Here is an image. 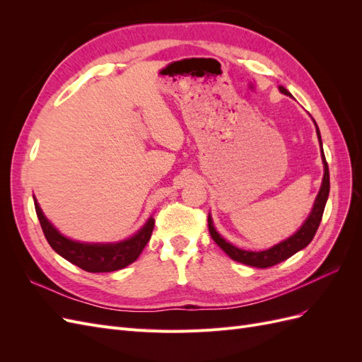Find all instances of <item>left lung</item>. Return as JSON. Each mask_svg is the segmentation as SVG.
I'll return each mask as SVG.
<instances>
[{"instance_id": "left-lung-1", "label": "left lung", "mask_w": 362, "mask_h": 362, "mask_svg": "<svg viewBox=\"0 0 362 362\" xmlns=\"http://www.w3.org/2000/svg\"><path fill=\"white\" fill-rule=\"evenodd\" d=\"M279 90L284 95L291 96L286 87L279 86ZM315 128H317V137H319L320 146H322L320 131H319V127H317V124H315ZM322 158H323V166H325L322 187H320L319 194H317L310 217L306 218L305 223L302 225V228L299 229L298 233L291 235L290 238L284 240V242H281L279 245L267 249V250H261V252L243 250V249H238V247L233 246L231 243H228L226 240H223L221 235H218L217 231L214 229V226H213L211 217L208 216V229H210V235L213 237V240L217 243V246L221 247L231 259L243 262V264H246V266L258 267V269H266V267L275 266V264H278V262L294 255L296 252H299L300 249L308 246L311 243V240L314 238L317 229H319V225H320L322 217H323V211H325V205H326V201H327V196H329V168H327V163H326V158H325V154H323V148H322Z\"/></svg>"}]
</instances>
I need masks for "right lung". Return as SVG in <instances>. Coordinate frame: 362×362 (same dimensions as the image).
I'll use <instances>...</instances> for the list:
<instances>
[{
	"instance_id": "1",
	"label": "right lung",
	"mask_w": 362,
	"mask_h": 362,
	"mask_svg": "<svg viewBox=\"0 0 362 362\" xmlns=\"http://www.w3.org/2000/svg\"><path fill=\"white\" fill-rule=\"evenodd\" d=\"M35 208L42 226V231L45 234L49 246L64 259H68L72 264L90 273L115 272L127 267L131 262H134L141 254V250L145 249L146 243L149 242L152 229H154L156 225V221L151 217L136 235L125 240V242L115 245L80 243L62 235L57 229L48 222V218L43 216L36 199Z\"/></svg>"
}]
</instances>
